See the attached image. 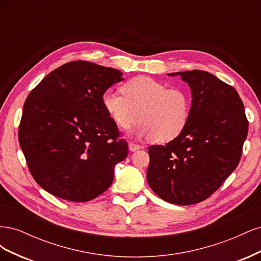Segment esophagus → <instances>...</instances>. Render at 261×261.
Returning <instances> with one entry per match:
<instances>
[{"mask_svg":"<svg viewBox=\"0 0 261 261\" xmlns=\"http://www.w3.org/2000/svg\"><path fill=\"white\" fill-rule=\"evenodd\" d=\"M128 148H129V150H130V151H137V150L141 149V148H143V147H141V146H139V145H137V144H134V143H130V144L128 145Z\"/></svg>","mask_w":261,"mask_h":261,"instance_id":"obj_1","label":"esophagus"}]
</instances>
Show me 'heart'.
<instances>
[{
	"label": "heart",
	"mask_w": 261,
	"mask_h": 261,
	"mask_svg": "<svg viewBox=\"0 0 261 261\" xmlns=\"http://www.w3.org/2000/svg\"><path fill=\"white\" fill-rule=\"evenodd\" d=\"M121 92L102 97L105 111L118 128H129L139 116L138 135L151 136L159 144L174 140L186 128L192 102L183 88L137 76L123 84Z\"/></svg>",
	"instance_id": "1"
}]
</instances>
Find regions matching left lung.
I'll use <instances>...</instances> for the list:
<instances>
[{
  "mask_svg": "<svg viewBox=\"0 0 261 261\" xmlns=\"http://www.w3.org/2000/svg\"><path fill=\"white\" fill-rule=\"evenodd\" d=\"M174 75L191 87V115L177 138L148 148L147 180L163 200L187 206L207 199L238 167L248 121L232 86L204 70Z\"/></svg>",
  "mask_w": 261,
  "mask_h": 261,
  "instance_id": "8db88e82",
  "label": "left lung"
}]
</instances>
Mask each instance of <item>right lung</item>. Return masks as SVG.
Wrapping results in <instances>:
<instances>
[{
  "label": "right lung",
  "instance_id": "add662e5",
  "mask_svg": "<svg viewBox=\"0 0 261 261\" xmlns=\"http://www.w3.org/2000/svg\"><path fill=\"white\" fill-rule=\"evenodd\" d=\"M115 68L74 61L58 67L30 91L18 129L29 172L46 192L89 201L111 186L127 141L105 111L102 97L123 81Z\"/></svg>",
  "mask_w": 261,
  "mask_h": 261
}]
</instances>
